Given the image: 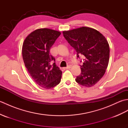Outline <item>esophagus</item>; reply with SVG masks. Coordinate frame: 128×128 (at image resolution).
Masks as SVG:
<instances>
[{"label":"esophagus","mask_w":128,"mask_h":128,"mask_svg":"<svg viewBox=\"0 0 128 128\" xmlns=\"http://www.w3.org/2000/svg\"><path fill=\"white\" fill-rule=\"evenodd\" d=\"M70 68H71V66H66V67H64V68H63V69H64V70H66V69H70Z\"/></svg>","instance_id":"esophagus-1"}]
</instances>
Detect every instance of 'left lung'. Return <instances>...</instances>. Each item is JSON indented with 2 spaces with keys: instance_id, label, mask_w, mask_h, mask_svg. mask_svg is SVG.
<instances>
[{
  "instance_id": "obj_1",
  "label": "left lung",
  "mask_w": 128,
  "mask_h": 128,
  "mask_svg": "<svg viewBox=\"0 0 128 128\" xmlns=\"http://www.w3.org/2000/svg\"><path fill=\"white\" fill-rule=\"evenodd\" d=\"M62 34L79 55L84 56L81 73L75 81L83 86L90 88L104 75L110 59V46L100 32L88 27L64 31Z\"/></svg>"
}]
</instances>
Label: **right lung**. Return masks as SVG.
Instances as JSON below:
<instances>
[{
    "mask_svg": "<svg viewBox=\"0 0 128 128\" xmlns=\"http://www.w3.org/2000/svg\"><path fill=\"white\" fill-rule=\"evenodd\" d=\"M59 31L49 28L36 30L24 40L22 53L25 67L31 78L42 88H53L60 82L62 72L56 66L50 50L60 35Z\"/></svg>",
    "mask_w": 128,
    "mask_h": 128,
    "instance_id": "right-lung-1",
    "label": "right lung"
}]
</instances>
